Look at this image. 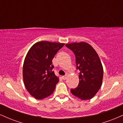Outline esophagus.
<instances>
[{"instance_id": "obj_1", "label": "esophagus", "mask_w": 123, "mask_h": 123, "mask_svg": "<svg viewBox=\"0 0 123 123\" xmlns=\"http://www.w3.org/2000/svg\"><path fill=\"white\" fill-rule=\"evenodd\" d=\"M67 75H65V76H62V79L63 80H66V79H67Z\"/></svg>"}]
</instances>
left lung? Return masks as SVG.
<instances>
[{"label":"left lung","instance_id":"1","mask_svg":"<svg viewBox=\"0 0 123 123\" xmlns=\"http://www.w3.org/2000/svg\"><path fill=\"white\" fill-rule=\"evenodd\" d=\"M76 57V68L79 70L78 86L72 88L73 95L82 100L90 99L95 95L102 85L104 70L98 54L86 42L65 44Z\"/></svg>","mask_w":123,"mask_h":123}]
</instances>
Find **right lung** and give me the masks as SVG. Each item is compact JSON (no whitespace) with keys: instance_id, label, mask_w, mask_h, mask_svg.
Wrapping results in <instances>:
<instances>
[{"instance_id":"right-lung-1","label":"right lung","mask_w":123,"mask_h":123,"mask_svg":"<svg viewBox=\"0 0 123 123\" xmlns=\"http://www.w3.org/2000/svg\"><path fill=\"white\" fill-rule=\"evenodd\" d=\"M64 44L42 41L28 51L23 65V80L27 91L35 98L43 99L54 91L59 78L53 71L52 60Z\"/></svg>"}]
</instances>
